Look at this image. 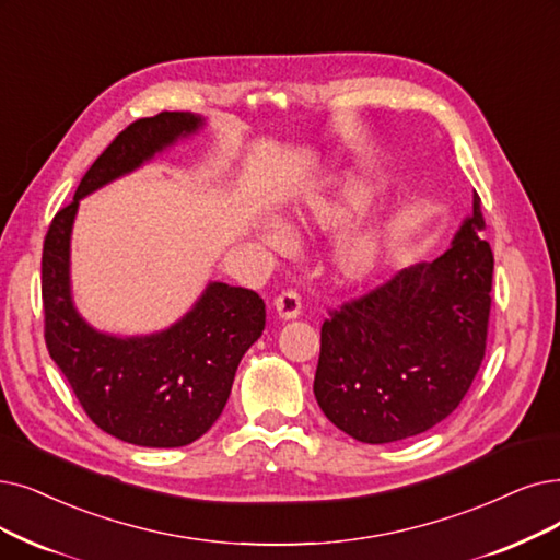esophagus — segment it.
<instances>
[{"label": "esophagus", "instance_id": "1", "mask_svg": "<svg viewBox=\"0 0 560 560\" xmlns=\"http://www.w3.org/2000/svg\"><path fill=\"white\" fill-rule=\"evenodd\" d=\"M276 312L282 319H296L301 315V296L294 289H284L276 299Z\"/></svg>", "mask_w": 560, "mask_h": 560}]
</instances>
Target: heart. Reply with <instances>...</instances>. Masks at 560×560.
Returning <instances> with one entry per match:
<instances>
[{
	"label": "heart",
	"mask_w": 560,
	"mask_h": 560,
	"mask_svg": "<svg viewBox=\"0 0 560 560\" xmlns=\"http://www.w3.org/2000/svg\"><path fill=\"white\" fill-rule=\"evenodd\" d=\"M372 195H374V190L370 184L349 182L335 195L322 197V199H317V202H312L310 222L324 232H332V234L345 232L368 211V207L372 202ZM264 241L271 245L273 250H280V253L289 248V238L278 225H268L264 230ZM382 250H384L382 234L374 230L355 232V234L347 236L338 245V250H335V255H332L335 273H338V278L345 282L365 280L368 276L374 273V268L378 266Z\"/></svg>",
	"instance_id": "heart-1"
}]
</instances>
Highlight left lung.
<instances>
[{
    "instance_id": "obj_1",
    "label": "left lung",
    "mask_w": 560,
    "mask_h": 560,
    "mask_svg": "<svg viewBox=\"0 0 560 560\" xmlns=\"http://www.w3.org/2000/svg\"><path fill=\"white\" fill-rule=\"evenodd\" d=\"M480 197L453 248L328 310L315 397L363 443H393L448 418L482 365L494 255Z\"/></svg>"
}]
</instances>
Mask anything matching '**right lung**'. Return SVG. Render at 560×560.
<instances>
[{"mask_svg":"<svg viewBox=\"0 0 560 560\" xmlns=\"http://www.w3.org/2000/svg\"><path fill=\"white\" fill-rule=\"evenodd\" d=\"M202 126L190 112L132 121L57 211L40 259L43 328L50 358L94 424L126 443L178 448L202 436L228 405L243 353L266 326L253 289L211 282L188 315L147 338H112L84 324L71 301L69 245L80 199Z\"/></svg>","mask_w":560,"mask_h":560,"instance_id":"1","label":"right lung"}]
</instances>
